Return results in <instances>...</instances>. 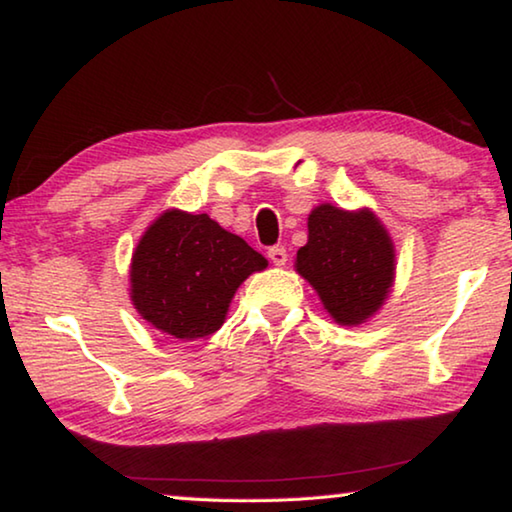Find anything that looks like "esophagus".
I'll return each mask as SVG.
<instances>
[{
    "label": "esophagus",
    "instance_id": "34e87169",
    "mask_svg": "<svg viewBox=\"0 0 512 512\" xmlns=\"http://www.w3.org/2000/svg\"><path fill=\"white\" fill-rule=\"evenodd\" d=\"M268 259H271L273 266H284L287 264V250H284L282 246H273L271 250H268Z\"/></svg>",
    "mask_w": 512,
    "mask_h": 512
}]
</instances>
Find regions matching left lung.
I'll return each mask as SVG.
<instances>
[{
  "label": "left lung",
  "mask_w": 512,
  "mask_h": 512,
  "mask_svg": "<svg viewBox=\"0 0 512 512\" xmlns=\"http://www.w3.org/2000/svg\"><path fill=\"white\" fill-rule=\"evenodd\" d=\"M307 230L296 271L314 287L334 323H368L395 282V246L384 223L368 207L350 212L323 203L311 210Z\"/></svg>",
  "instance_id": "1"
}]
</instances>
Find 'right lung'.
<instances>
[{
    "label": "right lung",
    "mask_w": 512,
    "mask_h": 512,
    "mask_svg": "<svg viewBox=\"0 0 512 512\" xmlns=\"http://www.w3.org/2000/svg\"><path fill=\"white\" fill-rule=\"evenodd\" d=\"M266 259L207 214L167 210L133 250L131 300L146 323L180 341L214 334L248 275Z\"/></svg>",
    "instance_id": "1"
}]
</instances>
